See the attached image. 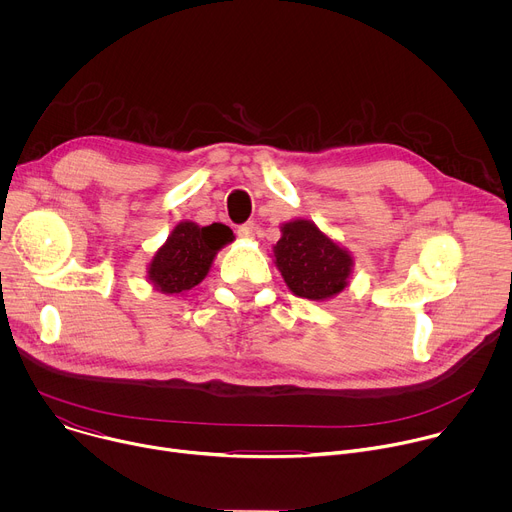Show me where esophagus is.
<instances>
[{"instance_id": "1", "label": "esophagus", "mask_w": 512, "mask_h": 512, "mask_svg": "<svg viewBox=\"0 0 512 512\" xmlns=\"http://www.w3.org/2000/svg\"><path fill=\"white\" fill-rule=\"evenodd\" d=\"M255 233H257V225H255V223H245V225L237 227V235H239L241 239H253Z\"/></svg>"}]
</instances>
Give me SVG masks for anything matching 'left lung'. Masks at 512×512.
Masks as SVG:
<instances>
[{"label": "left lung", "mask_w": 512, "mask_h": 512, "mask_svg": "<svg viewBox=\"0 0 512 512\" xmlns=\"http://www.w3.org/2000/svg\"><path fill=\"white\" fill-rule=\"evenodd\" d=\"M275 265L294 296L324 302L348 285L352 257L312 221L296 218L281 227L273 247Z\"/></svg>", "instance_id": "8db88e82"}]
</instances>
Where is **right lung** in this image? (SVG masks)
Returning a JSON list of instances; mask_svg holds the SVG:
<instances>
[{
	"label": "right lung",
	"instance_id": "add662e5",
	"mask_svg": "<svg viewBox=\"0 0 512 512\" xmlns=\"http://www.w3.org/2000/svg\"><path fill=\"white\" fill-rule=\"evenodd\" d=\"M233 239V231L227 225L198 227L184 221L174 227L168 241L156 251L148 267V279L162 294H186L208 275L216 253Z\"/></svg>",
	"mask_w": 512,
	"mask_h": 512
}]
</instances>
